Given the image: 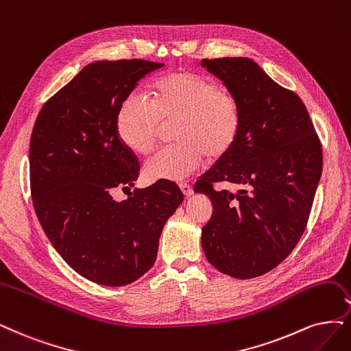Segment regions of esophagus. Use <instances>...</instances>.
I'll return each instance as SVG.
<instances>
[{
	"label": "esophagus",
	"mask_w": 351,
	"mask_h": 351,
	"mask_svg": "<svg viewBox=\"0 0 351 351\" xmlns=\"http://www.w3.org/2000/svg\"><path fill=\"white\" fill-rule=\"evenodd\" d=\"M179 188H180V191L184 192V195H185V197H191L192 193H193L192 186H191V185H188V184H179Z\"/></svg>",
	"instance_id": "1"
}]
</instances>
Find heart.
<instances>
[{"label": "heart", "instance_id": "b5f03b06", "mask_svg": "<svg viewBox=\"0 0 351 351\" xmlns=\"http://www.w3.org/2000/svg\"><path fill=\"white\" fill-rule=\"evenodd\" d=\"M178 145L156 153L145 165L150 180L179 182L202 166L205 156L219 160L234 147L241 130L237 98L215 80L175 71L156 80L149 98L127 95L117 111V134L138 154L158 145L165 124L176 123Z\"/></svg>", "mask_w": 351, "mask_h": 351}]
</instances>
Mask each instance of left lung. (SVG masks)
I'll use <instances>...</instances> for the list:
<instances>
[{
  "label": "left lung",
  "instance_id": "obj_1",
  "mask_svg": "<svg viewBox=\"0 0 351 351\" xmlns=\"http://www.w3.org/2000/svg\"><path fill=\"white\" fill-rule=\"evenodd\" d=\"M241 108L239 138L193 191L214 211L202 227L208 262L236 279L262 276L287 258L306 227L322 172V150L301 98L249 58L202 59ZM214 182L241 188L215 191Z\"/></svg>",
  "mask_w": 351,
  "mask_h": 351
}]
</instances>
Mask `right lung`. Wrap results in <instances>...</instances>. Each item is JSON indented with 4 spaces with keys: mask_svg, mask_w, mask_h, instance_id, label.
<instances>
[{
    "mask_svg": "<svg viewBox=\"0 0 351 351\" xmlns=\"http://www.w3.org/2000/svg\"><path fill=\"white\" fill-rule=\"evenodd\" d=\"M163 63H89L38 112L30 138V188L47 239L76 274L124 287L154 265L160 232L184 201L171 180L134 189L140 166L117 134V111L137 82Z\"/></svg>",
    "mask_w": 351,
    "mask_h": 351,
    "instance_id": "1",
    "label": "right lung"
}]
</instances>
